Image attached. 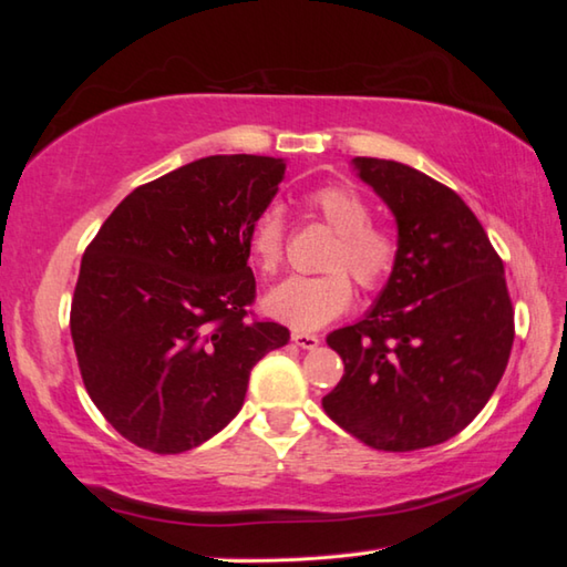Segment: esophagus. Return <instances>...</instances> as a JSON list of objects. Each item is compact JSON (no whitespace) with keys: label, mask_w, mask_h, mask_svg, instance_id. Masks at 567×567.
<instances>
[{"label":"esophagus","mask_w":567,"mask_h":567,"mask_svg":"<svg viewBox=\"0 0 567 567\" xmlns=\"http://www.w3.org/2000/svg\"><path fill=\"white\" fill-rule=\"evenodd\" d=\"M292 342L302 350H315L320 344V338H318V334H310V332H292Z\"/></svg>","instance_id":"esophagus-1"}]
</instances>
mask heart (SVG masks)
<instances>
[{
	"label": "heart",
	"mask_w": 567,
	"mask_h": 567,
	"mask_svg": "<svg viewBox=\"0 0 567 567\" xmlns=\"http://www.w3.org/2000/svg\"><path fill=\"white\" fill-rule=\"evenodd\" d=\"M305 203L334 233L322 257L324 272L287 277L265 297V312L287 328L318 330L350 307V277L362 292H378L388 285L398 265V239L372 225L368 199L348 185L315 187L307 192ZM285 237L282 207L267 205L255 217L247 237L249 255L262 275L280 270Z\"/></svg>",
	"instance_id": "obj_1"
}]
</instances>
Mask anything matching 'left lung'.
I'll use <instances>...</instances> for the list:
<instances>
[{
  "instance_id": "obj_1",
  "label": "left lung",
  "mask_w": 567,
  "mask_h": 567,
  "mask_svg": "<svg viewBox=\"0 0 567 567\" xmlns=\"http://www.w3.org/2000/svg\"><path fill=\"white\" fill-rule=\"evenodd\" d=\"M354 167L398 219V265L364 320L328 334L344 375L322 408L360 443L410 453L457 435L491 400L513 302L501 255L453 189L392 159Z\"/></svg>"
}]
</instances>
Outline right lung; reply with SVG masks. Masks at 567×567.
<instances>
[{
  "label": "right lung",
  "mask_w": 567,
  "mask_h": 567,
  "mask_svg": "<svg viewBox=\"0 0 567 567\" xmlns=\"http://www.w3.org/2000/svg\"><path fill=\"white\" fill-rule=\"evenodd\" d=\"M285 162L215 155L130 192L84 249L70 328L104 420L142 450L203 445L245 402L249 372L290 330L249 305V227Z\"/></svg>",
  "instance_id": "right-lung-1"
}]
</instances>
